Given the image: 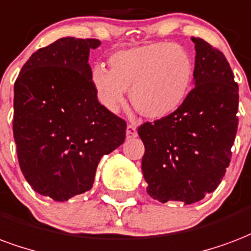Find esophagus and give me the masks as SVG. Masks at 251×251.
I'll use <instances>...</instances> for the list:
<instances>
[{"label": "esophagus", "instance_id": "1", "mask_svg": "<svg viewBox=\"0 0 251 251\" xmlns=\"http://www.w3.org/2000/svg\"><path fill=\"white\" fill-rule=\"evenodd\" d=\"M126 137L127 138H134L137 137V126L134 124H129L126 127Z\"/></svg>", "mask_w": 251, "mask_h": 251}]
</instances>
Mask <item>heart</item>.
I'll return each instance as SVG.
<instances>
[{"mask_svg":"<svg viewBox=\"0 0 251 251\" xmlns=\"http://www.w3.org/2000/svg\"><path fill=\"white\" fill-rule=\"evenodd\" d=\"M194 82V59L189 50L172 42H154L118 50L109 58V70H93V86L107 110L125 106L126 92L141 116L158 120L182 106Z\"/></svg>","mask_w":251,"mask_h":251,"instance_id":"1","label":"heart"}]
</instances>
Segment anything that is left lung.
I'll return each mask as SVG.
<instances>
[{"label": "left lung", "mask_w": 251, "mask_h": 251, "mask_svg": "<svg viewBox=\"0 0 251 251\" xmlns=\"http://www.w3.org/2000/svg\"><path fill=\"white\" fill-rule=\"evenodd\" d=\"M192 41L196 88L173 114L138 127L146 190L162 203L190 205L214 192L229 166L238 127V85L227 59L202 38Z\"/></svg>", "instance_id": "1"}]
</instances>
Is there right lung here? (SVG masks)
Wrapping results in <instances>:
<instances>
[{
    "mask_svg": "<svg viewBox=\"0 0 251 251\" xmlns=\"http://www.w3.org/2000/svg\"><path fill=\"white\" fill-rule=\"evenodd\" d=\"M96 38H59L33 53L14 83L13 134L24 177L58 202L90 190L102 155L124 144L126 122L97 100Z\"/></svg>",
    "mask_w": 251,
    "mask_h": 251,
    "instance_id": "add662e5",
    "label": "right lung"
}]
</instances>
